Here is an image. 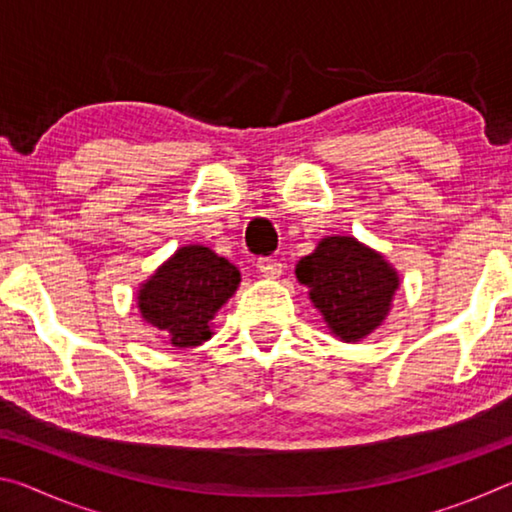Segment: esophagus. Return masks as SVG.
I'll return each instance as SVG.
<instances>
[{"label":"esophagus","instance_id":"1","mask_svg":"<svg viewBox=\"0 0 512 512\" xmlns=\"http://www.w3.org/2000/svg\"><path fill=\"white\" fill-rule=\"evenodd\" d=\"M257 268H259V273H262L264 277H268V280H275V277L282 275V262H277V259L262 257L257 262Z\"/></svg>","mask_w":512,"mask_h":512}]
</instances>
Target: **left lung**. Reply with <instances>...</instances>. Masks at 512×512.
I'll return each instance as SVG.
<instances>
[{
    "mask_svg": "<svg viewBox=\"0 0 512 512\" xmlns=\"http://www.w3.org/2000/svg\"><path fill=\"white\" fill-rule=\"evenodd\" d=\"M296 277L329 327L345 343L366 339L391 311L400 275L377 250L354 237H325L296 264Z\"/></svg>",
    "mask_w": 512,
    "mask_h": 512,
    "instance_id": "obj_1",
    "label": "left lung"
}]
</instances>
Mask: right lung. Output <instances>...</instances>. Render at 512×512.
I'll return each instance as SVG.
<instances>
[{
  "label": "right lung",
  "instance_id": "right-lung-1",
  "mask_svg": "<svg viewBox=\"0 0 512 512\" xmlns=\"http://www.w3.org/2000/svg\"><path fill=\"white\" fill-rule=\"evenodd\" d=\"M241 273L205 246H183L137 291L146 323L169 334L173 348H194L212 336V320L232 293Z\"/></svg>",
  "mask_w": 512,
  "mask_h": 512
}]
</instances>
